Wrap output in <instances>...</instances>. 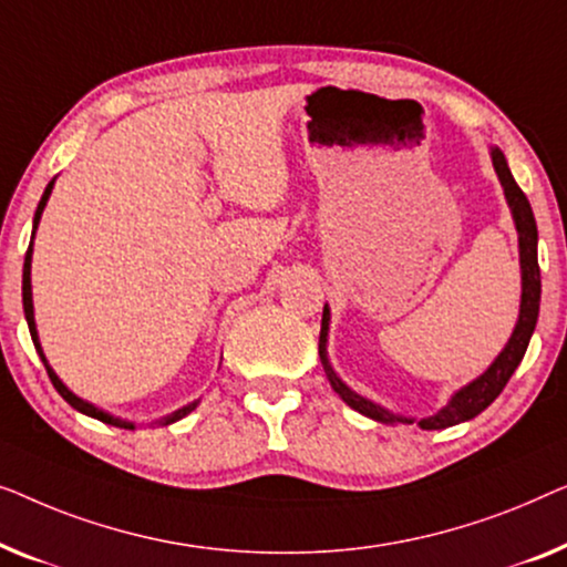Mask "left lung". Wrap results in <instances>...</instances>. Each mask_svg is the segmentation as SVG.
<instances>
[{
	"label": "left lung",
	"instance_id": "obj_1",
	"mask_svg": "<svg viewBox=\"0 0 567 567\" xmlns=\"http://www.w3.org/2000/svg\"><path fill=\"white\" fill-rule=\"evenodd\" d=\"M491 158H493V169H496L501 187H504L506 203L512 207L514 223H516V234H519V261H522V306H519V321L514 326L512 339L504 347L493 364L485 370L481 378H475L470 385L460 388L457 393L450 398V403L434 413V416L421 419L419 426L432 432V429H446L454 424H462V421L475 419L477 413L488 409V405L496 401L501 395V390L506 388L508 378H512L516 367L524 360L526 347H529V339L534 333V326H537V316H539V295H542V280H539V261H537V223H534V213L532 205L526 200V195L522 193V187L516 185L512 177V169H508L506 156L501 148H491ZM329 321H331V310L329 306H323V321H321V339H318V357H321L323 372L329 378L331 388L341 395V401L347 405H352L354 411H360L362 416L380 421V424H413V419L398 416V413H390L382 405L367 401V398L357 395L352 388L344 385L333 367L329 362V352H326V341H329Z\"/></svg>",
	"mask_w": 567,
	"mask_h": 567
}]
</instances>
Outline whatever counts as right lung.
<instances>
[{"mask_svg": "<svg viewBox=\"0 0 567 567\" xmlns=\"http://www.w3.org/2000/svg\"><path fill=\"white\" fill-rule=\"evenodd\" d=\"M53 182H55V179L48 182V187H45V193H43V197H41V203H38V210H35V218H33V236H35L38 223H41V215H43V207H45V203H48V197H51ZM30 261H33V241H30V246H28V254H25V267H22V308H25V321H28L30 337H33L35 352L41 354V360H43L45 370H48V378H51V382H53V388L59 390V395L63 398V401H66V403L71 405V409H76L79 413H84V416H92V419H97V421H105V424H110V426H117V429H135L133 421L117 419V416H113V413L102 411V409H97V405H92L90 401H84V398H79V395L71 393V390H69L66 385H63V382L59 380V374L53 372V367L48 364L45 354H43L41 341H38V329H35V316H33V287H30ZM197 403H200V401L187 403V405H182L179 411L169 413V416H162V419L156 421V426H169V424H174V421L185 419L189 411H195V409H197Z\"/></svg>", "mask_w": 567, "mask_h": 567, "instance_id": "add662e5", "label": "right lung"}]
</instances>
